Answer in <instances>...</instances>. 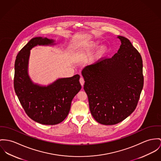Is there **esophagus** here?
Listing matches in <instances>:
<instances>
[{
  "label": "esophagus",
  "instance_id": "1",
  "mask_svg": "<svg viewBox=\"0 0 161 161\" xmlns=\"http://www.w3.org/2000/svg\"><path fill=\"white\" fill-rule=\"evenodd\" d=\"M80 83L81 84V85L83 86L84 83H85V80H84V78L83 77H81L80 79Z\"/></svg>",
  "mask_w": 161,
  "mask_h": 161
}]
</instances>
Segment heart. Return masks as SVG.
<instances>
[{
  "mask_svg": "<svg viewBox=\"0 0 161 161\" xmlns=\"http://www.w3.org/2000/svg\"><path fill=\"white\" fill-rule=\"evenodd\" d=\"M99 47V42H89L85 44L81 47L77 49L78 53H82L84 51H90L96 49ZM108 47L107 45H102L100 47L99 50L97 53L92 56L91 59V63H96L98 62L101 59H102L108 52Z\"/></svg>",
  "mask_w": 161,
  "mask_h": 161,
  "instance_id": "b5f03b06",
  "label": "heart"
}]
</instances>
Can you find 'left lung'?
<instances>
[{"instance_id": "1", "label": "left lung", "mask_w": 161, "mask_h": 161, "mask_svg": "<svg viewBox=\"0 0 161 161\" xmlns=\"http://www.w3.org/2000/svg\"><path fill=\"white\" fill-rule=\"evenodd\" d=\"M117 38L121 44L112 58L81 71L91 114L103 125L118 124L132 113L143 87L140 54L129 39Z\"/></svg>"}]
</instances>
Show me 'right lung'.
<instances>
[{
    "instance_id": "obj_1",
    "label": "right lung",
    "mask_w": 161,
    "mask_h": 161,
    "mask_svg": "<svg viewBox=\"0 0 161 161\" xmlns=\"http://www.w3.org/2000/svg\"><path fill=\"white\" fill-rule=\"evenodd\" d=\"M47 37L32 38L18 53L14 63V88L27 116L40 124L55 125L67 116L72 100L80 91V75L59 78L48 86L32 82L28 74L30 50L37 45H54Z\"/></svg>"
}]
</instances>
